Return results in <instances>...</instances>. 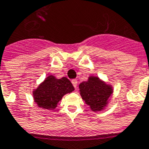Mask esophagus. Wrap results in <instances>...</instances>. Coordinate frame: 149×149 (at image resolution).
<instances>
[{"label":"esophagus","instance_id":"obj_1","mask_svg":"<svg viewBox=\"0 0 149 149\" xmlns=\"http://www.w3.org/2000/svg\"><path fill=\"white\" fill-rule=\"evenodd\" d=\"M71 82H72V85H73V87H74L75 88H77V83H78V82H77V79H72Z\"/></svg>","mask_w":149,"mask_h":149}]
</instances>
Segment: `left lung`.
<instances>
[{"mask_svg":"<svg viewBox=\"0 0 149 149\" xmlns=\"http://www.w3.org/2000/svg\"><path fill=\"white\" fill-rule=\"evenodd\" d=\"M79 87L82 98L94 111H100L105 107L112 93L109 86L95 77H89L88 81L81 83Z\"/></svg>","mask_w":149,"mask_h":149,"instance_id":"8db88e82","label":"left lung"}]
</instances>
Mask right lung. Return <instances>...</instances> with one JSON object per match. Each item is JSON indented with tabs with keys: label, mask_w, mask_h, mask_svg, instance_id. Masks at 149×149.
<instances>
[{
	"label": "right lung",
	"mask_w": 149,
	"mask_h": 149,
	"mask_svg": "<svg viewBox=\"0 0 149 149\" xmlns=\"http://www.w3.org/2000/svg\"><path fill=\"white\" fill-rule=\"evenodd\" d=\"M72 91H74V87L66 77L56 79L53 76H50L33 92L34 100L39 107L53 109L63 95Z\"/></svg>",
	"instance_id": "add662e5"
}]
</instances>
